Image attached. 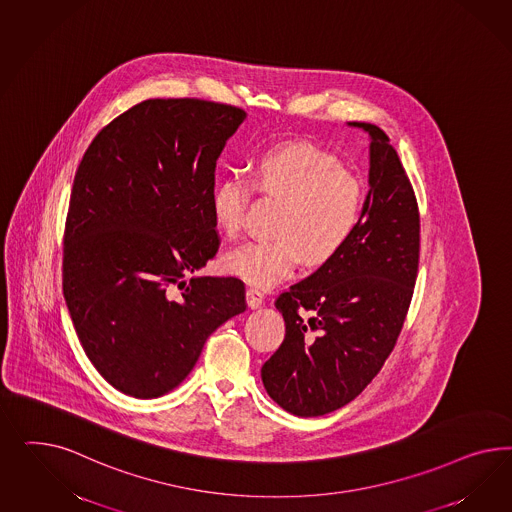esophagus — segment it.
Returning <instances> with one entry per match:
<instances>
[{"label": "esophagus", "mask_w": 512, "mask_h": 512, "mask_svg": "<svg viewBox=\"0 0 512 512\" xmlns=\"http://www.w3.org/2000/svg\"><path fill=\"white\" fill-rule=\"evenodd\" d=\"M264 295L259 291V289H253V287H249L248 291H246V302H248L249 308L251 310H255V308H259L261 304H263Z\"/></svg>", "instance_id": "obj_1"}]
</instances>
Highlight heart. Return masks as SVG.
<instances>
[{"label": "heart", "instance_id": "1", "mask_svg": "<svg viewBox=\"0 0 512 512\" xmlns=\"http://www.w3.org/2000/svg\"><path fill=\"white\" fill-rule=\"evenodd\" d=\"M255 187L283 202L274 236L257 238L225 257L227 270L255 287H272L302 263L321 266L349 244L364 214V187L340 161L308 142L268 148L255 167L253 182L233 172L212 191L217 227L238 236Z\"/></svg>", "mask_w": 512, "mask_h": 512}]
</instances>
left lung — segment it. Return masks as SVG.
Wrapping results in <instances>:
<instances>
[{
    "mask_svg": "<svg viewBox=\"0 0 512 512\" xmlns=\"http://www.w3.org/2000/svg\"><path fill=\"white\" fill-rule=\"evenodd\" d=\"M370 133V191L357 233L340 253L276 298L285 338L261 377L296 417H321L355 400L402 332L419 274L420 214L387 133Z\"/></svg>",
    "mask_w": 512,
    "mask_h": 512,
    "instance_id": "8db88e82",
    "label": "left lung"
}]
</instances>
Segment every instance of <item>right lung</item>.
<instances>
[{
    "label": "right lung",
    "instance_id": "right-lung-1",
    "mask_svg": "<svg viewBox=\"0 0 512 512\" xmlns=\"http://www.w3.org/2000/svg\"><path fill=\"white\" fill-rule=\"evenodd\" d=\"M244 118L204 99H148L105 125L78 165L63 296L86 357L127 396L178 387L208 336L246 310L240 279H184L221 244L216 161Z\"/></svg>",
    "mask_w": 512,
    "mask_h": 512
}]
</instances>
